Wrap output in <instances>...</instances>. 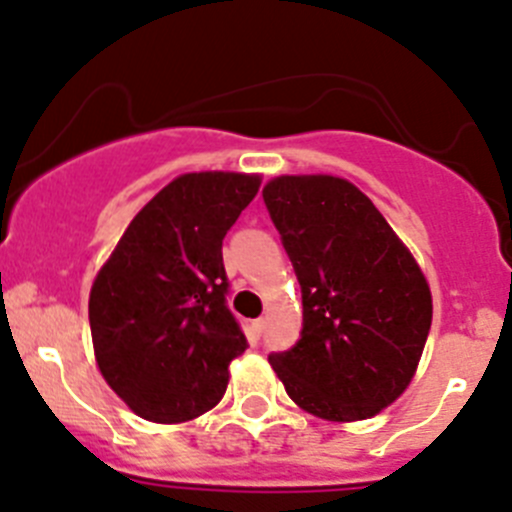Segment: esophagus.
I'll return each instance as SVG.
<instances>
[{
	"instance_id": "esophagus-1",
	"label": "esophagus",
	"mask_w": 512,
	"mask_h": 512,
	"mask_svg": "<svg viewBox=\"0 0 512 512\" xmlns=\"http://www.w3.org/2000/svg\"><path fill=\"white\" fill-rule=\"evenodd\" d=\"M252 325H255L257 335H262V332H265V327H267V317H260V320H255Z\"/></svg>"
}]
</instances>
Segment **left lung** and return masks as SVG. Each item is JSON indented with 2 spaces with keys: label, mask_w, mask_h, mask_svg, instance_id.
I'll return each mask as SVG.
<instances>
[{
  "label": "left lung",
  "mask_w": 512,
  "mask_h": 512,
  "mask_svg": "<svg viewBox=\"0 0 512 512\" xmlns=\"http://www.w3.org/2000/svg\"><path fill=\"white\" fill-rule=\"evenodd\" d=\"M262 200L302 290L300 340L272 352V370L317 418H372L403 395L428 340L433 300L418 262L340 177H277Z\"/></svg>",
  "instance_id": "obj_1"
}]
</instances>
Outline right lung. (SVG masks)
I'll return each mask as SVG.
<instances>
[{
	"label": "right lung",
	"instance_id": "right-lung-1",
	"mask_svg": "<svg viewBox=\"0 0 512 512\" xmlns=\"http://www.w3.org/2000/svg\"><path fill=\"white\" fill-rule=\"evenodd\" d=\"M260 177L192 172L140 212L89 295L94 355L109 388L140 418L185 423L227 390L247 350L227 307L222 240L257 195Z\"/></svg>",
	"mask_w": 512,
	"mask_h": 512
}]
</instances>
